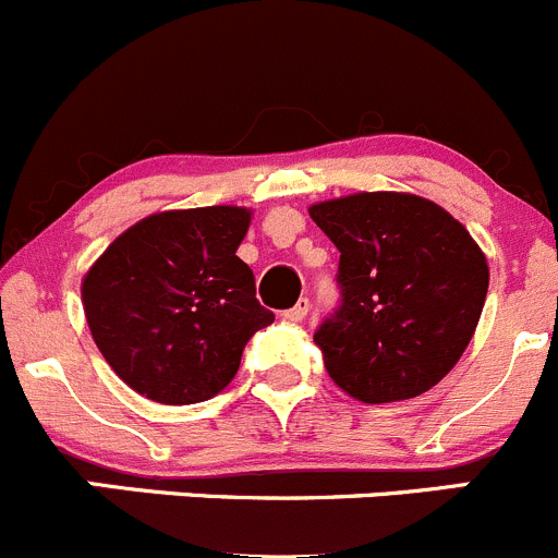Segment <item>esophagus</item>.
Segmentation results:
<instances>
[{
    "instance_id": "1",
    "label": "esophagus",
    "mask_w": 558,
    "mask_h": 558,
    "mask_svg": "<svg viewBox=\"0 0 558 558\" xmlns=\"http://www.w3.org/2000/svg\"><path fill=\"white\" fill-rule=\"evenodd\" d=\"M307 311H311V300H307V296H302V300L296 302L294 307H289V311H286L283 316L289 318V322H302V318L307 316Z\"/></svg>"
}]
</instances>
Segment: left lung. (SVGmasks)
<instances>
[{
    "label": "left lung",
    "instance_id": "left-lung-1",
    "mask_svg": "<svg viewBox=\"0 0 558 558\" xmlns=\"http://www.w3.org/2000/svg\"><path fill=\"white\" fill-rule=\"evenodd\" d=\"M340 251V307L313 335L329 378L362 403L428 392L456 367L488 294V262L445 207L373 191L313 204Z\"/></svg>",
    "mask_w": 558,
    "mask_h": 558
}]
</instances>
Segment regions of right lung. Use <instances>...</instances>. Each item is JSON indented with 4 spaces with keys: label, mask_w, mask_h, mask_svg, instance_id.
Segmentation results:
<instances>
[{
    "label": "right lung",
    "mask_w": 558,
    "mask_h": 558,
    "mask_svg": "<svg viewBox=\"0 0 558 558\" xmlns=\"http://www.w3.org/2000/svg\"><path fill=\"white\" fill-rule=\"evenodd\" d=\"M251 215L229 204L155 213L84 275L89 332L130 389L166 405L215 398L240 371L247 340L275 322L236 256Z\"/></svg>",
    "instance_id": "right-lung-1"
}]
</instances>
